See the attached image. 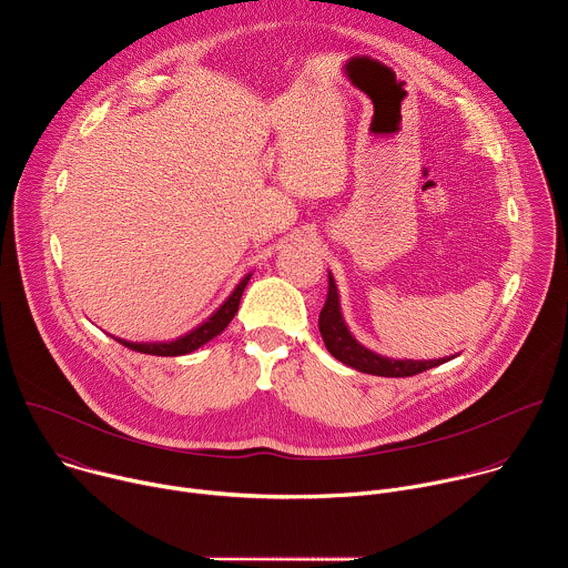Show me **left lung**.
Returning <instances> with one entry per match:
<instances>
[{"label": "left lung", "instance_id": "8db88e82", "mask_svg": "<svg viewBox=\"0 0 568 568\" xmlns=\"http://www.w3.org/2000/svg\"><path fill=\"white\" fill-rule=\"evenodd\" d=\"M318 333L326 344L328 353L339 359L342 364L379 377H412L427 368L440 366L447 359H432V362H416V359H388L368 348H364L346 328L344 316L339 312V296L333 274H328V298L318 314Z\"/></svg>", "mask_w": 568, "mask_h": 568}]
</instances>
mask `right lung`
I'll return each mask as SVG.
<instances>
[{
    "mask_svg": "<svg viewBox=\"0 0 568 568\" xmlns=\"http://www.w3.org/2000/svg\"><path fill=\"white\" fill-rule=\"evenodd\" d=\"M250 278H252V274H247L245 278H242V281L237 283V287L231 292V296H229L204 323H200V326H197L195 331L186 333L184 337H180V339H175V342H154V344H136V342H125V339H116V342L123 344V346H128L130 351L145 353V355H161V357L189 355V353L197 351L200 346H204L206 342H211L213 337H217V335L229 326L231 318H233L235 312H237L242 292H245Z\"/></svg>",
    "mask_w": 568,
    "mask_h": 568,
    "instance_id": "add662e5",
    "label": "right lung"
}]
</instances>
